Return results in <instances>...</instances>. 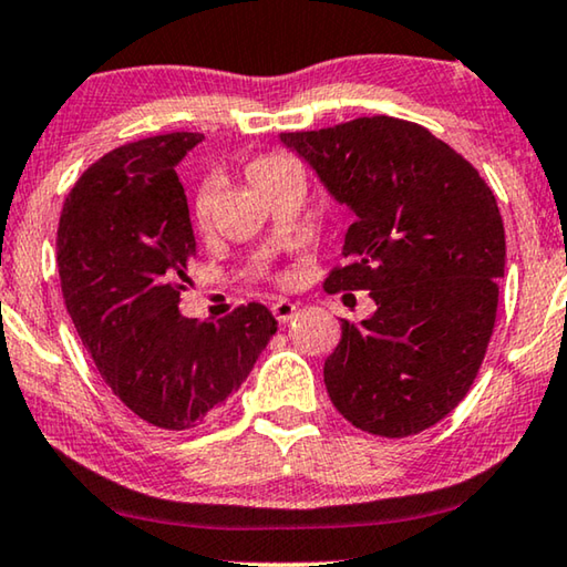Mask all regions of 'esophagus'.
<instances>
[{
	"mask_svg": "<svg viewBox=\"0 0 567 567\" xmlns=\"http://www.w3.org/2000/svg\"><path fill=\"white\" fill-rule=\"evenodd\" d=\"M272 312H275V318L280 320V323H290L295 312H298V306H295V302H290V300H277L272 306Z\"/></svg>",
	"mask_w": 567,
	"mask_h": 567,
	"instance_id": "1",
	"label": "esophagus"
}]
</instances>
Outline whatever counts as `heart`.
Returning <instances> with one entry per match:
<instances>
[{
	"label": "heart",
	"instance_id": "b5f03b06",
	"mask_svg": "<svg viewBox=\"0 0 567 567\" xmlns=\"http://www.w3.org/2000/svg\"><path fill=\"white\" fill-rule=\"evenodd\" d=\"M287 167H292V163L282 155H259L247 165V177L257 190H261L269 181L285 173ZM193 218H196L200 229L210 226V218H214V193H210V185H200L196 196H193Z\"/></svg>",
	"mask_w": 567,
	"mask_h": 567
}]
</instances>
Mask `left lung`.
I'll return each instance as SVG.
<instances>
[{"label":"left lung","instance_id":"left-lung-1","mask_svg":"<svg viewBox=\"0 0 567 567\" xmlns=\"http://www.w3.org/2000/svg\"><path fill=\"white\" fill-rule=\"evenodd\" d=\"M280 140L353 210L349 265L323 287L369 290L377 302L359 326L341 318L323 367L328 396L371 435L433 427L471 390L494 333L506 244L492 188L425 126L394 116Z\"/></svg>","mask_w":567,"mask_h":567}]
</instances>
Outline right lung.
<instances>
[{"label": "right lung", "mask_w": 567, "mask_h": 567, "mask_svg": "<svg viewBox=\"0 0 567 567\" xmlns=\"http://www.w3.org/2000/svg\"><path fill=\"white\" fill-rule=\"evenodd\" d=\"M200 140L173 132L106 152L68 193L55 241L65 308L101 379L173 433L218 415L277 331L261 302L218 323L177 310L196 236L175 165Z\"/></svg>", "instance_id": "right-lung-1"}]
</instances>
